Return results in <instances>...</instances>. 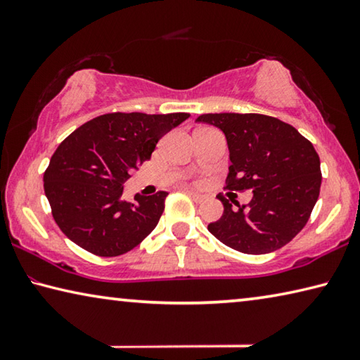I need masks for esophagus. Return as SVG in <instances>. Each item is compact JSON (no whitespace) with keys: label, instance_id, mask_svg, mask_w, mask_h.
<instances>
[{"label":"esophagus","instance_id":"esophagus-1","mask_svg":"<svg viewBox=\"0 0 360 360\" xmlns=\"http://www.w3.org/2000/svg\"><path fill=\"white\" fill-rule=\"evenodd\" d=\"M187 193L191 195V197L193 198V202H197V203H202V202H205V200H206V197H205V195H202V193H197V192H193V191H187Z\"/></svg>","mask_w":360,"mask_h":360}]
</instances>
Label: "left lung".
Returning <instances> with one entry per match:
<instances>
[{
    "label": "left lung",
    "instance_id": "left-lung-1",
    "mask_svg": "<svg viewBox=\"0 0 360 360\" xmlns=\"http://www.w3.org/2000/svg\"><path fill=\"white\" fill-rule=\"evenodd\" d=\"M227 138L230 162L224 188L252 191L249 205L231 206L208 230L235 251L266 254L283 248L307 225L321 191V162L311 141L265 114H202Z\"/></svg>",
    "mask_w": 360,
    "mask_h": 360
}]
</instances>
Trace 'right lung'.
Segmentation results:
<instances>
[{"instance_id": "right-lung-1", "label": "right lung", "mask_w": 360, "mask_h": 360, "mask_svg": "<svg viewBox=\"0 0 360 360\" xmlns=\"http://www.w3.org/2000/svg\"><path fill=\"white\" fill-rule=\"evenodd\" d=\"M187 112H109L66 136L44 172L53 221L68 238L100 257L136 248L155 229L167 192L124 200L130 172L149 160L165 133Z\"/></svg>"}]
</instances>
